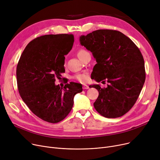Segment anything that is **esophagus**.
Wrapping results in <instances>:
<instances>
[{"mask_svg": "<svg viewBox=\"0 0 160 160\" xmlns=\"http://www.w3.org/2000/svg\"><path fill=\"white\" fill-rule=\"evenodd\" d=\"M83 89H89V86L86 84H84L83 86Z\"/></svg>", "mask_w": 160, "mask_h": 160, "instance_id": "esophagus-1", "label": "esophagus"}]
</instances>
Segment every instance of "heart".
Masks as SVG:
<instances>
[{"label":"heart","mask_w":160,"mask_h":160,"mask_svg":"<svg viewBox=\"0 0 160 160\" xmlns=\"http://www.w3.org/2000/svg\"><path fill=\"white\" fill-rule=\"evenodd\" d=\"M86 53H88V52L86 51V50H83V49H81V50H79L78 52V58H79L80 56H82V55H83V54H86ZM74 78L76 80H78L79 82H86L87 80H88V75H87V74L85 73V72H83V73H80V74H76V75L74 76Z\"/></svg>","instance_id":"obj_1"}]
</instances>
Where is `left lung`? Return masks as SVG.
<instances>
[{
	"mask_svg": "<svg viewBox=\"0 0 160 160\" xmlns=\"http://www.w3.org/2000/svg\"><path fill=\"white\" fill-rule=\"evenodd\" d=\"M82 46L92 52L96 60L91 78L97 82L109 83L98 91L93 105L107 118H117L127 113L136 103L145 81V62L135 43L121 32L97 30L81 36Z\"/></svg>",
	"mask_w": 160,
	"mask_h": 160,
	"instance_id": "left-lung-1",
	"label": "left lung"
}]
</instances>
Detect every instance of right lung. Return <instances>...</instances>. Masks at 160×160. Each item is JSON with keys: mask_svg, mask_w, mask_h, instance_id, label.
Listing matches in <instances>:
<instances>
[{"mask_svg": "<svg viewBox=\"0 0 160 160\" xmlns=\"http://www.w3.org/2000/svg\"><path fill=\"white\" fill-rule=\"evenodd\" d=\"M72 34H49L31 41L22 52L16 76L21 97L39 118L50 123L64 119L72 110L74 95L82 91L78 83L55 84L65 72V55L72 49Z\"/></svg>", "mask_w": 160, "mask_h": 160, "instance_id": "right-lung-1", "label": "right lung"}]
</instances>
